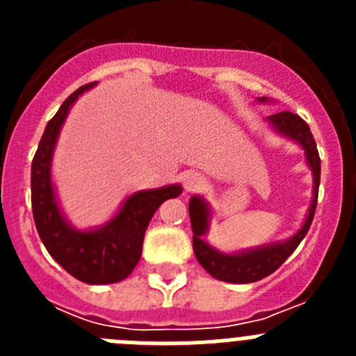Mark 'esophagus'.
I'll list each match as a JSON object with an SVG mask.
<instances>
[{
    "mask_svg": "<svg viewBox=\"0 0 356 356\" xmlns=\"http://www.w3.org/2000/svg\"><path fill=\"white\" fill-rule=\"evenodd\" d=\"M201 184H203V178H201L197 172H191V175H187L184 178V187L187 193H191V191H196L197 187H201Z\"/></svg>",
    "mask_w": 356,
    "mask_h": 356,
    "instance_id": "1",
    "label": "esophagus"
}]
</instances>
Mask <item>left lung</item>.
<instances>
[{
	"instance_id": "left-lung-1",
	"label": "left lung",
	"mask_w": 356,
	"mask_h": 356,
	"mask_svg": "<svg viewBox=\"0 0 356 356\" xmlns=\"http://www.w3.org/2000/svg\"><path fill=\"white\" fill-rule=\"evenodd\" d=\"M259 102H267V97H260ZM278 134L284 137H289L291 140H296L305 149L308 168L312 169L314 176V197L308 209L307 219L303 226L296 235L287 238L285 242H276V244H267L262 248H254V250L241 251L235 254H226L212 248L209 242L203 241V235L209 232L210 221V209L209 203L201 196H193L188 201V216H191V226H193V248L196 254L197 262L203 266L207 273L213 278L221 280V282H229V284H251V282H259L266 278L271 273H275L285 260L294 253V250L300 246L307 235L308 228L312 225L314 213H316L317 205V193H319V181H321V159L317 153L316 140L314 135L308 128L307 122L298 114L292 112H278L267 118Z\"/></svg>"
}]
</instances>
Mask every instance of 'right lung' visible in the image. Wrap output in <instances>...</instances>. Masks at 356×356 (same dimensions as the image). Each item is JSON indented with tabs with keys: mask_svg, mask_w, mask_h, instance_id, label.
Wrapping results in <instances>:
<instances>
[{
	"mask_svg": "<svg viewBox=\"0 0 356 356\" xmlns=\"http://www.w3.org/2000/svg\"><path fill=\"white\" fill-rule=\"evenodd\" d=\"M92 85H81L62 103L46 124L31 162V210L37 232L48 253L65 271L83 284H115L135 269L151 217L163 201L181 194V185L139 191L122 203L121 210L102 228H72L62 216L51 181V160L60 128L72 103Z\"/></svg>",
	"mask_w": 356,
	"mask_h": 356,
	"instance_id": "1",
	"label": "right lung"
}]
</instances>
